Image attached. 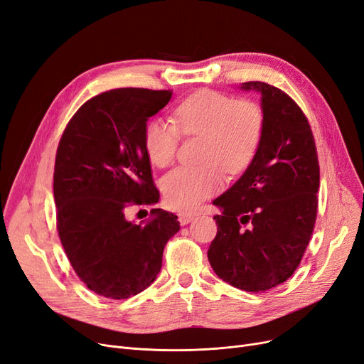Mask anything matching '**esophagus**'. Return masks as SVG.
<instances>
[{"mask_svg": "<svg viewBox=\"0 0 364 364\" xmlns=\"http://www.w3.org/2000/svg\"><path fill=\"white\" fill-rule=\"evenodd\" d=\"M196 213H181L179 215V223H181V225H186V224H190L191 221H194L196 220Z\"/></svg>", "mask_w": 364, "mask_h": 364, "instance_id": "obj_1", "label": "esophagus"}]
</instances>
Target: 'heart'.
Returning <instances> with one entry per match:
<instances>
[{
	"instance_id": "1",
	"label": "heart",
	"mask_w": 364,
	"mask_h": 364,
	"mask_svg": "<svg viewBox=\"0 0 364 364\" xmlns=\"http://www.w3.org/2000/svg\"><path fill=\"white\" fill-rule=\"evenodd\" d=\"M173 124L152 119L144 127L143 144L149 161L166 168L176 159L181 134L203 136L197 167H178L163 181L167 205L174 210H193L224 185V171L239 174L258 152L266 129L263 106L252 98L200 90L173 109Z\"/></svg>"
}]
</instances>
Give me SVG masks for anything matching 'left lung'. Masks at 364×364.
<instances>
[{
	"label": "left lung",
	"instance_id": "obj_1",
	"mask_svg": "<svg viewBox=\"0 0 364 364\" xmlns=\"http://www.w3.org/2000/svg\"><path fill=\"white\" fill-rule=\"evenodd\" d=\"M261 92L263 140L242 178L213 205L218 225L208 258L230 285L261 293L285 282L306 251L318 212L319 163L306 114L282 90L246 82Z\"/></svg>",
	"mask_w": 364,
	"mask_h": 364
}]
</instances>
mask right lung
Returning <instances> with one entry per match:
<instances>
[{
  "label": "right lung",
  "instance_id": "obj_1",
  "mask_svg": "<svg viewBox=\"0 0 364 364\" xmlns=\"http://www.w3.org/2000/svg\"><path fill=\"white\" fill-rule=\"evenodd\" d=\"M170 90L101 92L68 121L56 149V230L71 267L91 291L122 300L146 289L163 264L167 240L179 231L174 213L152 209L146 221L125 218L152 206V179L143 133L171 98Z\"/></svg>",
  "mask_w": 364,
  "mask_h": 364
}]
</instances>
